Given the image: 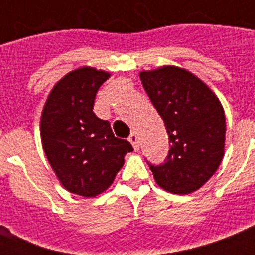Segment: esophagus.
<instances>
[{"instance_id": "esophagus-1", "label": "esophagus", "mask_w": 255, "mask_h": 255, "mask_svg": "<svg viewBox=\"0 0 255 255\" xmlns=\"http://www.w3.org/2000/svg\"><path fill=\"white\" fill-rule=\"evenodd\" d=\"M128 140L131 142V144L133 146V149L135 150H138L139 149V138H138V135L135 132H132L131 135H129V138H128Z\"/></svg>"}]
</instances>
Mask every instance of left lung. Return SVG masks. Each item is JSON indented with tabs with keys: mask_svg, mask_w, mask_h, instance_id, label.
<instances>
[{
	"mask_svg": "<svg viewBox=\"0 0 255 255\" xmlns=\"http://www.w3.org/2000/svg\"><path fill=\"white\" fill-rule=\"evenodd\" d=\"M150 101L165 123L169 151L151 165L157 184L172 194H191L223 161L225 115L212 90L187 69L165 65L139 73Z\"/></svg>",
	"mask_w": 255,
	"mask_h": 255,
	"instance_id": "left-lung-1",
	"label": "left lung"
}]
</instances>
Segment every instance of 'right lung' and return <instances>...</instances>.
Wrapping results in <instances>:
<instances>
[{
  "mask_svg": "<svg viewBox=\"0 0 255 255\" xmlns=\"http://www.w3.org/2000/svg\"><path fill=\"white\" fill-rule=\"evenodd\" d=\"M109 76L91 67L71 71L54 84L42 111L41 139L49 164L65 190L86 198L108 190L124 155L133 150L93 112L97 91Z\"/></svg>",
  "mask_w": 255,
  "mask_h": 255,
  "instance_id": "obj_1",
  "label": "right lung"
}]
</instances>
